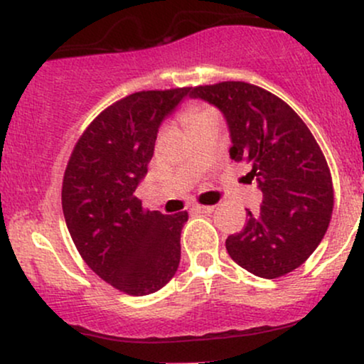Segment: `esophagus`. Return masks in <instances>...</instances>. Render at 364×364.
Returning <instances> with one entry per match:
<instances>
[{"label": "esophagus", "mask_w": 364, "mask_h": 364, "mask_svg": "<svg viewBox=\"0 0 364 364\" xmlns=\"http://www.w3.org/2000/svg\"><path fill=\"white\" fill-rule=\"evenodd\" d=\"M195 212H198V214H212L214 212V207L212 205H200V203H196L193 207Z\"/></svg>", "instance_id": "34e87169"}]
</instances>
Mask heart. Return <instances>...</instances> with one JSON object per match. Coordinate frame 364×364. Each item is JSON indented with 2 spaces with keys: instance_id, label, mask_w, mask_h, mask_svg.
<instances>
[{
  "instance_id": "1",
  "label": "heart",
  "mask_w": 364,
  "mask_h": 364,
  "mask_svg": "<svg viewBox=\"0 0 364 364\" xmlns=\"http://www.w3.org/2000/svg\"><path fill=\"white\" fill-rule=\"evenodd\" d=\"M208 109H203V107H196V106H191V107H186L185 111H183L181 118L188 127H191V124L195 123V121H198L200 118H203V116L208 114Z\"/></svg>"
}]
</instances>
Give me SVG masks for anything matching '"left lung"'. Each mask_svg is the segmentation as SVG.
Returning <instances> with one entry per match:
<instances>
[{
  "instance_id": "left-lung-1",
  "label": "left lung",
  "mask_w": 364,
  "mask_h": 364,
  "mask_svg": "<svg viewBox=\"0 0 364 364\" xmlns=\"http://www.w3.org/2000/svg\"><path fill=\"white\" fill-rule=\"evenodd\" d=\"M214 104L231 135L229 156L250 166L263 200L246 210L245 228L225 240L237 265L277 279L298 269L327 232L333 186L323 152L304 121L272 92L246 82H220L190 90Z\"/></svg>"
}]
</instances>
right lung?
I'll return each mask as SVG.
<instances>
[{
  "instance_id": "1",
  "label": "right lung",
  "mask_w": 364,
  "mask_h": 364,
  "mask_svg": "<svg viewBox=\"0 0 364 364\" xmlns=\"http://www.w3.org/2000/svg\"><path fill=\"white\" fill-rule=\"evenodd\" d=\"M190 90H141L111 104L82 133L66 166L61 203L70 236L87 265L127 294H152L178 270L188 212L145 210L135 190L162 119Z\"/></svg>"
}]
</instances>
